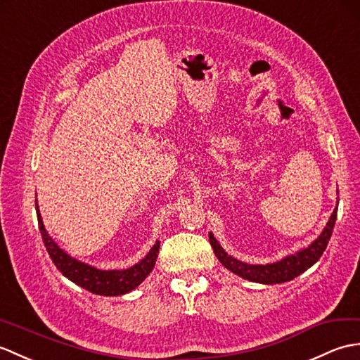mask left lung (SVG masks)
<instances>
[{"instance_id": "left-lung-1", "label": "left lung", "mask_w": 360, "mask_h": 360, "mask_svg": "<svg viewBox=\"0 0 360 360\" xmlns=\"http://www.w3.org/2000/svg\"><path fill=\"white\" fill-rule=\"evenodd\" d=\"M336 217H338V206L334 207L331 217L328 223H326V226L323 228L322 234L319 236L308 248H303V250L297 251L295 254L286 255L285 259L278 260L276 263H266V265H251V263H245L231 257V255H228L226 251L220 246V243L215 240L212 233H210V242L221 265L226 269H229L231 273H234L237 276H240L242 278H246V281L255 282V283H265V285L283 283V282L292 281L294 277L300 276L302 273H305L308 268L313 266L314 263L321 259V255L323 254L325 248L331 238Z\"/></svg>"}]
</instances>
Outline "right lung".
I'll use <instances>...</instances> for the list:
<instances>
[{"label":"right lung","mask_w":360,"mask_h":360,"mask_svg":"<svg viewBox=\"0 0 360 360\" xmlns=\"http://www.w3.org/2000/svg\"><path fill=\"white\" fill-rule=\"evenodd\" d=\"M35 207L39 233H41L44 246L47 252H49L52 262L55 263V266H57L60 273L68 277L69 281L77 283L78 286H82V288L87 290L89 292L98 295H123L137 288V286L150 274V271H153L160 250L158 240L153 248H150L146 257L141 259L139 263H135L131 268L110 271L97 269L95 266L86 265V263L70 257L66 251H63L61 248L52 240V237L47 234L37 202Z\"/></svg>","instance_id":"right-lung-1"}]
</instances>
